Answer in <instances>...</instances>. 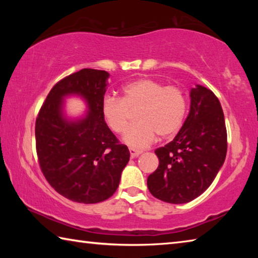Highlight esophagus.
<instances>
[{"mask_svg": "<svg viewBox=\"0 0 258 258\" xmlns=\"http://www.w3.org/2000/svg\"><path fill=\"white\" fill-rule=\"evenodd\" d=\"M130 155H131V157H132V158H135V157H138L139 155H141L142 154V151L141 150H137V149H133V148H130Z\"/></svg>", "mask_w": 258, "mask_h": 258, "instance_id": "34e87169", "label": "esophagus"}]
</instances>
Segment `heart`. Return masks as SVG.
<instances>
[{
	"label": "heart",
	"mask_w": 258,
	"mask_h": 258,
	"mask_svg": "<svg viewBox=\"0 0 258 258\" xmlns=\"http://www.w3.org/2000/svg\"><path fill=\"white\" fill-rule=\"evenodd\" d=\"M101 112L108 127L117 134L125 132L133 112H137L139 121L127 130L124 141L131 147L145 148L158 134L171 137L181 128L186 113V97L177 85H164L154 78H140L121 89L120 98H104Z\"/></svg>",
	"instance_id": "b5f03b06"
}]
</instances>
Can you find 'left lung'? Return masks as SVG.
<instances>
[{"mask_svg": "<svg viewBox=\"0 0 258 258\" xmlns=\"http://www.w3.org/2000/svg\"><path fill=\"white\" fill-rule=\"evenodd\" d=\"M190 98L184 124L173 141L155 150L159 165L147 180L150 194L165 203L184 204L197 198L225 160L228 135L217 97L197 85Z\"/></svg>", "mask_w": 258, "mask_h": 258, "instance_id": "1", "label": "left lung"}]
</instances>
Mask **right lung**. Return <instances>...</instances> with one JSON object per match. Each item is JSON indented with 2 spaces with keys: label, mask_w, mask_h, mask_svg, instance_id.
Masks as SVG:
<instances>
[{
  "label": "right lung",
  "mask_w": 258,
  "mask_h": 258,
  "mask_svg": "<svg viewBox=\"0 0 258 258\" xmlns=\"http://www.w3.org/2000/svg\"><path fill=\"white\" fill-rule=\"evenodd\" d=\"M108 77L107 72L91 68L63 77L47 94L35 123L43 175L58 194L75 203L97 204L110 198L130 159L127 147L102 117ZM68 94H80L89 103L90 112L75 123L60 116L62 98Z\"/></svg>",
  "instance_id": "1"
}]
</instances>
